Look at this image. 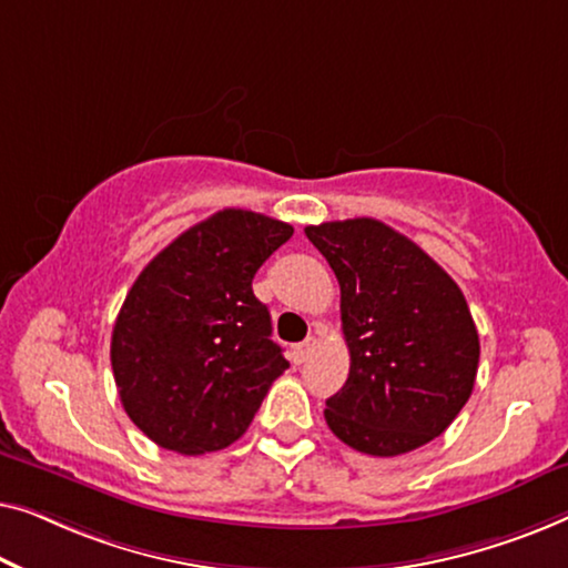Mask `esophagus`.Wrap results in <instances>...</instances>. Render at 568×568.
<instances>
[{
	"mask_svg": "<svg viewBox=\"0 0 568 568\" xmlns=\"http://www.w3.org/2000/svg\"><path fill=\"white\" fill-rule=\"evenodd\" d=\"M314 349H316V339H314V337H308L306 342H301V345H295V347H293V353H291L293 363H295V365L306 363V361H308V355L314 353Z\"/></svg>",
	"mask_w": 568,
	"mask_h": 568,
	"instance_id": "esophagus-1",
	"label": "esophagus"
}]
</instances>
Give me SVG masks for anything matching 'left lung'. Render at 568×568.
Listing matches in <instances>:
<instances>
[{
    "label": "left lung",
    "mask_w": 568,
    "mask_h": 568,
    "mask_svg": "<svg viewBox=\"0 0 568 568\" xmlns=\"http://www.w3.org/2000/svg\"><path fill=\"white\" fill-rule=\"evenodd\" d=\"M339 283L349 375L324 419L355 450L394 458L443 435L474 390L478 332L460 287L375 219L306 226Z\"/></svg>",
    "instance_id": "8db88e82"
}]
</instances>
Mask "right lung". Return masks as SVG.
I'll return each mask as SVG.
<instances>
[{
	"label": "right lung",
	"instance_id": "1",
	"mask_svg": "<svg viewBox=\"0 0 568 568\" xmlns=\"http://www.w3.org/2000/svg\"><path fill=\"white\" fill-rule=\"evenodd\" d=\"M291 223L223 207L164 246L128 291L110 363L123 409L159 447L203 455L239 440L287 361L254 273Z\"/></svg>",
	"mask_w": 568,
	"mask_h": 568
}]
</instances>
